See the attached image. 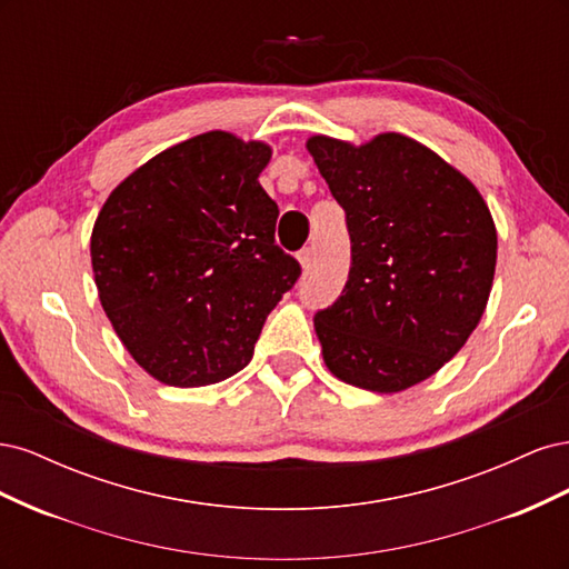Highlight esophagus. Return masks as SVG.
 I'll return each mask as SVG.
<instances>
[{
	"instance_id": "1",
	"label": "esophagus",
	"mask_w": 569,
	"mask_h": 569,
	"mask_svg": "<svg viewBox=\"0 0 569 569\" xmlns=\"http://www.w3.org/2000/svg\"><path fill=\"white\" fill-rule=\"evenodd\" d=\"M299 263H301L303 270H308V268L313 266V249L311 247H306V249L299 251Z\"/></svg>"
}]
</instances>
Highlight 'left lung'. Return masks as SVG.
Returning <instances> with one entry per match:
<instances>
[{"instance_id": "1", "label": "left lung", "mask_w": 569, "mask_h": 569, "mask_svg": "<svg viewBox=\"0 0 569 569\" xmlns=\"http://www.w3.org/2000/svg\"><path fill=\"white\" fill-rule=\"evenodd\" d=\"M306 147L351 237L349 280L316 313L325 366L360 389L403 391L451 360L485 313L498 247L489 206L399 132L360 147L316 134Z\"/></svg>"}]
</instances>
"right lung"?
<instances>
[{"label": "right lung", "instance_id": "obj_1", "mask_svg": "<svg viewBox=\"0 0 569 569\" xmlns=\"http://www.w3.org/2000/svg\"><path fill=\"white\" fill-rule=\"evenodd\" d=\"M270 147L213 130L120 182L97 216L99 301L130 356L170 387L249 366L301 266L274 244L280 209L258 184Z\"/></svg>", "mask_w": 569, "mask_h": 569}]
</instances>
